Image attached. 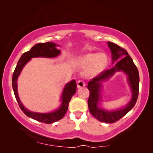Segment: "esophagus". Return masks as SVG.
<instances>
[{
	"label": "esophagus",
	"mask_w": 153,
	"mask_h": 153,
	"mask_svg": "<svg viewBox=\"0 0 153 153\" xmlns=\"http://www.w3.org/2000/svg\"><path fill=\"white\" fill-rule=\"evenodd\" d=\"M85 85V83L83 80H79L78 81V82H77V88H78L84 87Z\"/></svg>",
	"instance_id": "obj_1"
}]
</instances>
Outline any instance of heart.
Listing matches in <instances>:
<instances>
[{
  "mask_svg": "<svg viewBox=\"0 0 153 153\" xmlns=\"http://www.w3.org/2000/svg\"><path fill=\"white\" fill-rule=\"evenodd\" d=\"M107 65V57L104 53H89L81 56L78 60V65L86 69L88 76H96L105 69Z\"/></svg>",
  "mask_w": 153,
  "mask_h": 153,
  "instance_id": "1",
  "label": "heart"
}]
</instances>
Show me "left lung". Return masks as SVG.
Listing matches in <instances>:
<instances>
[{"mask_svg": "<svg viewBox=\"0 0 153 153\" xmlns=\"http://www.w3.org/2000/svg\"><path fill=\"white\" fill-rule=\"evenodd\" d=\"M108 46L111 51L113 63L116 62V65L111 69L102 72L89 81L88 89L90 91V95L88 105L91 114L100 122L114 123L125 116L134 106L139 95V74L137 66L126 50L111 42H108ZM120 71H124L128 76V79L133 93L131 102L124 108L111 112L99 108L98 103L101 99V82L108 80L115 72Z\"/></svg>", "mask_w": 153, "mask_h": 153, "instance_id": "8db88e82", "label": "left lung"}]
</instances>
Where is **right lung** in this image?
Listing matches in <instances>:
<instances>
[{"instance_id": "obj_1", "label": "right lung", "mask_w": 153, "mask_h": 153, "mask_svg": "<svg viewBox=\"0 0 153 153\" xmlns=\"http://www.w3.org/2000/svg\"><path fill=\"white\" fill-rule=\"evenodd\" d=\"M57 46L58 45H56V44L50 42L46 43H39L33 46L30 51L25 52L24 53L22 54L20 59L19 60L13 75H12V88H13L16 100L21 109L27 116L39 121V122L47 123V124H51V123L56 122V121L63 118L68 108L69 102H70L71 98L72 97V96L74 95V93L76 91V81H75V80L71 81L70 82L67 83L65 86L61 96L62 104L60 108L53 112L47 113V114L33 112L26 109L24 107L20 101L19 97L16 81H17V79L19 76L21 72H22L23 68L32 58H54L59 55L60 53V51L56 49Z\"/></svg>"}]
</instances>
